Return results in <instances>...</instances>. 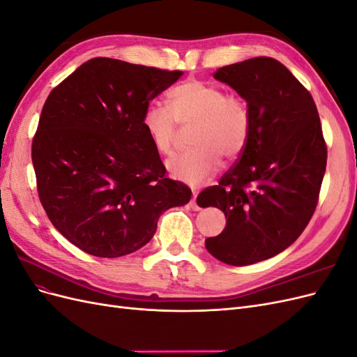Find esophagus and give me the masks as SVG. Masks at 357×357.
I'll list each match as a JSON object with an SVG mask.
<instances>
[{"instance_id":"esophagus-1","label":"esophagus","mask_w":357,"mask_h":357,"mask_svg":"<svg viewBox=\"0 0 357 357\" xmlns=\"http://www.w3.org/2000/svg\"><path fill=\"white\" fill-rule=\"evenodd\" d=\"M190 205H192V208L193 210H201V207H199V205L197 204V195H195V193H193V197H192V201H190Z\"/></svg>"}]
</instances>
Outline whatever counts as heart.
Wrapping results in <instances>:
<instances>
[{
	"label": "heart",
	"mask_w": 357,
	"mask_h": 357,
	"mask_svg": "<svg viewBox=\"0 0 357 357\" xmlns=\"http://www.w3.org/2000/svg\"><path fill=\"white\" fill-rule=\"evenodd\" d=\"M142 125L162 156L174 153L178 125H193L192 150L171 159V176L190 186L208 180L226 160L238 158L247 146L252 128L250 105L245 96L226 92L223 86L190 77L169 92V107L153 101L147 104Z\"/></svg>",
	"instance_id": "obj_1"
}]
</instances>
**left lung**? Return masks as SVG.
I'll list each match as a JSON object with an SVG mask.
<instances>
[{
  "label": "left lung",
  "instance_id": "8db88e82",
  "mask_svg": "<svg viewBox=\"0 0 357 357\" xmlns=\"http://www.w3.org/2000/svg\"><path fill=\"white\" fill-rule=\"evenodd\" d=\"M213 75L245 96L252 128L235 165L198 197L201 207L213 205L226 218L205 247L228 265H252L283 252L307 228L326 171V142L311 93L282 62L257 56Z\"/></svg>",
  "mask_w": 357,
  "mask_h": 357
}]
</instances>
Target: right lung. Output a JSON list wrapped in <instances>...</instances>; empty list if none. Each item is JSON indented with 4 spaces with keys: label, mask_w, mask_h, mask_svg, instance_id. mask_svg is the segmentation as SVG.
Wrapping results in <instances>:
<instances>
[{
    "label": "right lung",
    "mask_w": 357,
    "mask_h": 357,
    "mask_svg": "<svg viewBox=\"0 0 357 357\" xmlns=\"http://www.w3.org/2000/svg\"><path fill=\"white\" fill-rule=\"evenodd\" d=\"M181 74L93 58L49 93L31 147L37 192L52 225L80 250L132 253L152 240L162 213L190 201L142 125L147 104Z\"/></svg>",
    "instance_id": "add662e5"
}]
</instances>
